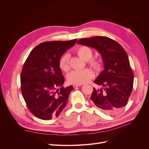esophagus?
Listing matches in <instances>:
<instances>
[{"label": "esophagus", "instance_id": "34e87169", "mask_svg": "<svg viewBox=\"0 0 149 149\" xmlns=\"http://www.w3.org/2000/svg\"><path fill=\"white\" fill-rule=\"evenodd\" d=\"M81 86V84H73V88H77V87H79V86Z\"/></svg>", "mask_w": 149, "mask_h": 149}]
</instances>
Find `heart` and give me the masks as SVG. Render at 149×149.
Masks as SVG:
<instances>
[{
  "label": "heart",
  "instance_id": "b5f03b06",
  "mask_svg": "<svg viewBox=\"0 0 149 149\" xmlns=\"http://www.w3.org/2000/svg\"><path fill=\"white\" fill-rule=\"evenodd\" d=\"M77 55L85 61H88V63L96 71L101 69L102 66L101 61L97 58H92L93 52L88 47L80 46L76 49ZM70 55L68 54H65L59 60V67L60 69L65 72L70 70ZM94 76V72L90 69L85 68L81 70H75L71 71L67 76V79L68 83L74 84H83L88 83Z\"/></svg>",
  "mask_w": 149,
  "mask_h": 149
}]
</instances>
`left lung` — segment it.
I'll list each match as a JSON object with an SVG mask.
<instances>
[{
	"label": "left lung",
	"mask_w": 149,
	"mask_h": 149,
	"mask_svg": "<svg viewBox=\"0 0 149 149\" xmlns=\"http://www.w3.org/2000/svg\"><path fill=\"white\" fill-rule=\"evenodd\" d=\"M77 43L100 52L104 66L94 81L103 88H94L90 100L106 114L118 113L127 104L133 88L134 74L127 53L119 43L107 37L82 38Z\"/></svg>",
	"instance_id": "8db88e82"
}]
</instances>
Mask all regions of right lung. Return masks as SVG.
<instances>
[{"instance_id":"add662e5","label":"right lung","mask_w":149,"mask_h":149,"mask_svg":"<svg viewBox=\"0 0 149 149\" xmlns=\"http://www.w3.org/2000/svg\"><path fill=\"white\" fill-rule=\"evenodd\" d=\"M76 40L42 43L26 58L20 75L21 91L29 111L39 119L57 117L66 105L73 87L63 86L59 60Z\"/></svg>"}]
</instances>
